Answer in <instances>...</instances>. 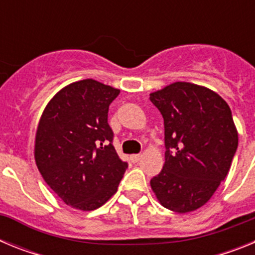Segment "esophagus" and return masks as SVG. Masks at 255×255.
Segmentation results:
<instances>
[{"mask_svg": "<svg viewBox=\"0 0 255 255\" xmlns=\"http://www.w3.org/2000/svg\"><path fill=\"white\" fill-rule=\"evenodd\" d=\"M140 157H141V154H131V161L132 162H138L139 159H140Z\"/></svg>", "mask_w": 255, "mask_h": 255, "instance_id": "obj_1", "label": "esophagus"}]
</instances>
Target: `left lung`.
Wrapping results in <instances>:
<instances>
[{
    "label": "left lung",
    "mask_w": 255,
    "mask_h": 255,
    "mask_svg": "<svg viewBox=\"0 0 255 255\" xmlns=\"http://www.w3.org/2000/svg\"><path fill=\"white\" fill-rule=\"evenodd\" d=\"M164 124V164L150 180L164 208L177 213L211 199L229 173L238 131L229 105L217 93L177 82L149 94Z\"/></svg>",
    "instance_id": "8db88e82"
}]
</instances>
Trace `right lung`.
Wrapping results in <instances>:
<instances>
[{
  "label": "right lung",
  "mask_w": 255,
  "mask_h": 255,
  "mask_svg": "<svg viewBox=\"0 0 255 255\" xmlns=\"http://www.w3.org/2000/svg\"><path fill=\"white\" fill-rule=\"evenodd\" d=\"M120 91L85 79L56 94L40 117L34 155L47 185L67 206L100 208L128 168L117 155L108 107Z\"/></svg>",
  "instance_id": "add662e5"
}]
</instances>
